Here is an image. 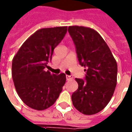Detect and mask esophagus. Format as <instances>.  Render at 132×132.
<instances>
[{"label":"esophagus","instance_id":"esophagus-1","mask_svg":"<svg viewBox=\"0 0 132 132\" xmlns=\"http://www.w3.org/2000/svg\"><path fill=\"white\" fill-rule=\"evenodd\" d=\"M66 79H67V80H71L73 79V77L69 76V75H66Z\"/></svg>","mask_w":132,"mask_h":132}]
</instances>
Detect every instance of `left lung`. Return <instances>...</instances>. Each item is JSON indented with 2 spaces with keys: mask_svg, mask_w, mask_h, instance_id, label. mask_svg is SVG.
<instances>
[{
  "mask_svg": "<svg viewBox=\"0 0 132 132\" xmlns=\"http://www.w3.org/2000/svg\"><path fill=\"white\" fill-rule=\"evenodd\" d=\"M68 31L74 42L79 64L86 69L84 79L75 78L78 89L71 100L85 115L101 111L110 102L117 83L116 61L106 43L93 29L73 26Z\"/></svg>",
  "mask_w": 132,
  "mask_h": 132,
  "instance_id": "obj_1",
  "label": "left lung"
}]
</instances>
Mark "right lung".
Listing matches in <instances>:
<instances>
[{"label": "right lung", "instance_id": "1", "mask_svg": "<svg viewBox=\"0 0 132 132\" xmlns=\"http://www.w3.org/2000/svg\"><path fill=\"white\" fill-rule=\"evenodd\" d=\"M67 27L42 28L22 44L14 57L12 75L15 88L28 106L43 110L59 98L66 81L64 73L45 71L52 61L53 50L67 33Z\"/></svg>", "mask_w": 132, "mask_h": 132}]
</instances>
